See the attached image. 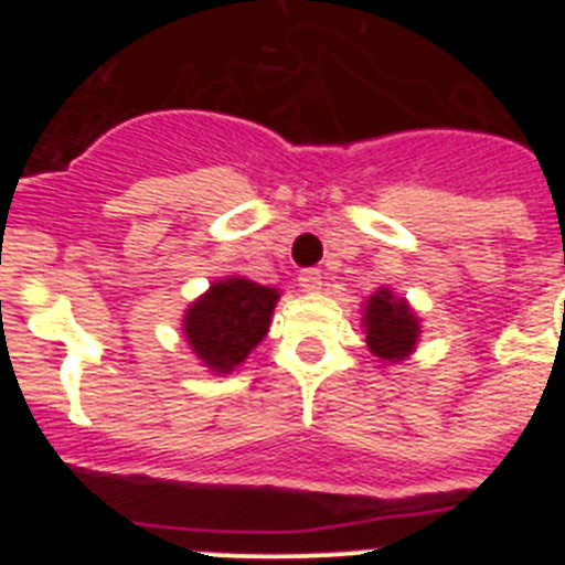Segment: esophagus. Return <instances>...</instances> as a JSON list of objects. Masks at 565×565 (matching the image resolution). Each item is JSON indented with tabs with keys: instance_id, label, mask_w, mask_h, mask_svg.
I'll list each match as a JSON object with an SVG mask.
<instances>
[{
	"instance_id": "34e87169",
	"label": "esophagus",
	"mask_w": 565,
	"mask_h": 565,
	"mask_svg": "<svg viewBox=\"0 0 565 565\" xmlns=\"http://www.w3.org/2000/svg\"><path fill=\"white\" fill-rule=\"evenodd\" d=\"M299 288L302 291H319L322 288V271L319 268H306V271H299Z\"/></svg>"
}]
</instances>
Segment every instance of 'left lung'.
<instances>
[{"label":"left lung","mask_w":565,"mask_h":565,"mask_svg":"<svg viewBox=\"0 0 565 565\" xmlns=\"http://www.w3.org/2000/svg\"><path fill=\"white\" fill-rule=\"evenodd\" d=\"M367 348L384 362H396L413 351L418 337V322L404 299H393L387 288L373 294L364 308Z\"/></svg>","instance_id":"1"}]
</instances>
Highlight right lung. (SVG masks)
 Masks as SVG:
<instances>
[{
	"mask_svg": "<svg viewBox=\"0 0 565 565\" xmlns=\"http://www.w3.org/2000/svg\"><path fill=\"white\" fill-rule=\"evenodd\" d=\"M279 294L252 279L214 282L206 297L189 308L183 331L192 351L217 373L234 371L266 337Z\"/></svg>",
	"mask_w": 565,
	"mask_h": 565,
	"instance_id": "right-lung-1",
	"label": "right lung"
}]
</instances>
